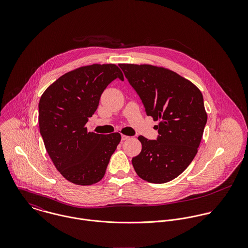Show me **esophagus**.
Returning <instances> with one entry per match:
<instances>
[{"mask_svg": "<svg viewBox=\"0 0 248 248\" xmlns=\"http://www.w3.org/2000/svg\"><path fill=\"white\" fill-rule=\"evenodd\" d=\"M129 138H130V137H128V136H124V135L121 136V140H129Z\"/></svg>", "mask_w": 248, "mask_h": 248, "instance_id": "1", "label": "esophagus"}]
</instances>
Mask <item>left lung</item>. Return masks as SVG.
Masks as SVG:
<instances>
[{"label": "left lung", "mask_w": 248, "mask_h": 248, "mask_svg": "<svg viewBox=\"0 0 248 248\" xmlns=\"http://www.w3.org/2000/svg\"><path fill=\"white\" fill-rule=\"evenodd\" d=\"M140 96L147 115L159 120L156 140L139 137L140 154L132 159L135 171L151 183L178 177L198 153L207 122L203 96L190 81L174 71L151 65L120 64Z\"/></svg>", "instance_id": "obj_1"}]
</instances>
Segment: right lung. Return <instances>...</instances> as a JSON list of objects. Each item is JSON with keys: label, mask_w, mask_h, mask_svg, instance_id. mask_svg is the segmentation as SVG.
<instances>
[{"label": "right lung", "mask_w": 248, "mask_h": 248, "mask_svg": "<svg viewBox=\"0 0 248 248\" xmlns=\"http://www.w3.org/2000/svg\"><path fill=\"white\" fill-rule=\"evenodd\" d=\"M116 78L124 80L113 64L82 67L62 75L40 98L38 121L46 150L60 174L74 184L100 181L121 140L118 133L99 135L85 127Z\"/></svg>", "instance_id": "1"}]
</instances>
